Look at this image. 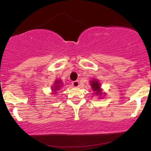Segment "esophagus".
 <instances>
[{
	"label": "esophagus",
	"mask_w": 151,
	"mask_h": 151,
	"mask_svg": "<svg viewBox=\"0 0 151 151\" xmlns=\"http://www.w3.org/2000/svg\"><path fill=\"white\" fill-rule=\"evenodd\" d=\"M72 86H74V87H78V86H79V81H72Z\"/></svg>",
	"instance_id": "esophagus-1"
}]
</instances>
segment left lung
<instances>
[{
	"label": "left lung",
	"instance_id": "8db88e82",
	"mask_svg": "<svg viewBox=\"0 0 151 151\" xmlns=\"http://www.w3.org/2000/svg\"><path fill=\"white\" fill-rule=\"evenodd\" d=\"M91 86L92 88V89L95 91V94L96 95H101L102 94L101 90V84L97 81V79H93L91 81Z\"/></svg>",
	"mask_w": 151,
	"mask_h": 151
}]
</instances>
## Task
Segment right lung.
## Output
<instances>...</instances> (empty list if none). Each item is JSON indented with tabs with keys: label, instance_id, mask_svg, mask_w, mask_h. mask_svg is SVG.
I'll use <instances>...</instances> for the list:
<instances>
[{
	"label": "right lung",
	"instance_id": "obj_1",
	"mask_svg": "<svg viewBox=\"0 0 151 151\" xmlns=\"http://www.w3.org/2000/svg\"><path fill=\"white\" fill-rule=\"evenodd\" d=\"M62 81L61 80H56L55 81V83H54V85L52 86V93H56L57 91L58 90H60V86H61L62 85Z\"/></svg>",
	"mask_w": 151,
	"mask_h": 151
}]
</instances>
